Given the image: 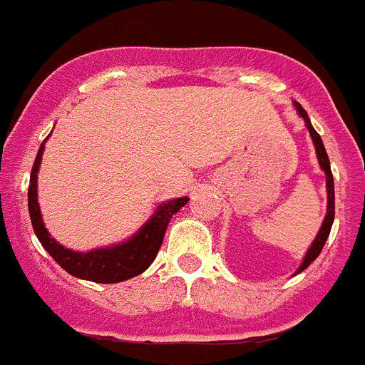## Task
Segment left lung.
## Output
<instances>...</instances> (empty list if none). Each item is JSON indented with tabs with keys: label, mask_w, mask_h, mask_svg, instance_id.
<instances>
[{
	"label": "left lung",
	"mask_w": 365,
	"mask_h": 365,
	"mask_svg": "<svg viewBox=\"0 0 365 365\" xmlns=\"http://www.w3.org/2000/svg\"><path fill=\"white\" fill-rule=\"evenodd\" d=\"M294 106H295V110H297V114H299V116L303 118V122H305V128L309 130L311 140H313V145H315V153H317L319 165H321V169L324 171V177H327V215H324L323 225H321V230H319L317 237H315V241L311 243V247L307 249V252H305V257H303V262L299 264V268L295 270V274H299L309 267L311 262L317 259L319 255H321L324 243H327V239H329V233H331L332 222H334V180H332L331 161H329V155H327V151H324L321 135L315 132V128H313V124H311L309 116H307V113H305V108H303L299 103H295V101H294Z\"/></svg>",
	"instance_id": "obj_1"
}]
</instances>
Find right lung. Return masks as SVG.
Here are the masks:
<instances>
[{
    "mask_svg": "<svg viewBox=\"0 0 365 365\" xmlns=\"http://www.w3.org/2000/svg\"><path fill=\"white\" fill-rule=\"evenodd\" d=\"M48 140V138H46ZM34 159L33 171H31V185H29V214L33 222V230L36 237L46 249L48 255L60 264L71 276L81 278V280L97 282V284H116L128 278H134L143 270H148L153 259L159 252V247L163 243L165 231L171 222V217L185 206L188 198H173L163 204H159L155 212L151 214L148 222L143 223L140 230L135 231L132 237L110 247H101L93 251L79 252L66 249L63 245L56 241L48 233L46 225L42 222L41 206H38V190H36V180H38V169H41L42 153H44V143Z\"/></svg>",
    "mask_w": 365,
    "mask_h": 365,
    "instance_id": "add662e5",
    "label": "right lung"
}]
</instances>
